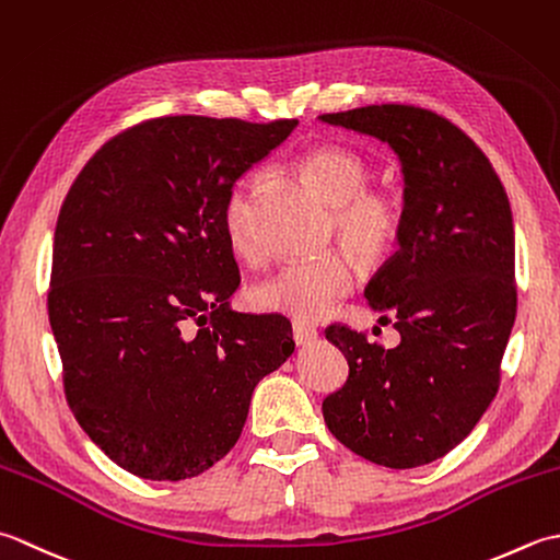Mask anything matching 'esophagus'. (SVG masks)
Returning a JSON list of instances; mask_svg holds the SVG:
<instances>
[{
	"instance_id": "34e87169",
	"label": "esophagus",
	"mask_w": 560,
	"mask_h": 560,
	"mask_svg": "<svg viewBox=\"0 0 560 560\" xmlns=\"http://www.w3.org/2000/svg\"><path fill=\"white\" fill-rule=\"evenodd\" d=\"M292 338L296 346H310L318 338V330L312 324L300 322V318H296V322H292Z\"/></svg>"
}]
</instances>
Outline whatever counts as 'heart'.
Returning a JSON list of instances; mask_svg holds the SVG:
<instances>
[{
	"label": "heart",
	"mask_w": 560,
	"mask_h": 560,
	"mask_svg": "<svg viewBox=\"0 0 560 560\" xmlns=\"http://www.w3.org/2000/svg\"><path fill=\"white\" fill-rule=\"evenodd\" d=\"M296 174L322 196L330 212L328 238L343 244L364 268H376L394 256L406 232V202L389 188H370L372 166L350 147L326 144L296 159ZM222 226L236 256H254L250 196L244 186L224 200ZM346 250L290 264L260 280L250 302L270 314L322 318L355 284V264Z\"/></svg>",
	"instance_id": "obj_1"
}]
</instances>
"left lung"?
<instances>
[{
  "instance_id": "8db88e82",
  "label": "left lung",
  "mask_w": 560,
  "mask_h": 560,
  "mask_svg": "<svg viewBox=\"0 0 560 560\" xmlns=\"http://www.w3.org/2000/svg\"><path fill=\"white\" fill-rule=\"evenodd\" d=\"M322 120L389 144L406 184L401 248L364 288L401 343L386 350L330 324L326 338L350 370L324 398V420L362 459L413 469L454 450L498 394L517 314L510 200L481 147L428 108L382 104Z\"/></svg>"
}]
</instances>
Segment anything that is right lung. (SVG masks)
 <instances>
[{
  "instance_id": "1",
  "label": "right lung",
  "mask_w": 560,
  "mask_h": 560,
  "mask_svg": "<svg viewBox=\"0 0 560 560\" xmlns=\"http://www.w3.org/2000/svg\"><path fill=\"white\" fill-rule=\"evenodd\" d=\"M296 125L144 120L101 147L67 192L48 292L65 396L125 471H208L242 435L256 384L292 355L288 318L230 310L238 266L222 210Z\"/></svg>"
}]
</instances>
